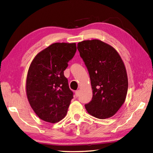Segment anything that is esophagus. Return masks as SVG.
<instances>
[{"label":"esophagus","instance_id":"esophagus-1","mask_svg":"<svg viewBox=\"0 0 153 153\" xmlns=\"http://www.w3.org/2000/svg\"><path fill=\"white\" fill-rule=\"evenodd\" d=\"M79 94H80V91L79 90H77V91H75V95H76V97H78V96L79 95Z\"/></svg>","mask_w":153,"mask_h":153}]
</instances>
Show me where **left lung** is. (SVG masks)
I'll return each instance as SVG.
<instances>
[{
	"instance_id": "obj_1",
	"label": "left lung",
	"mask_w": 153,
	"mask_h": 153,
	"mask_svg": "<svg viewBox=\"0 0 153 153\" xmlns=\"http://www.w3.org/2000/svg\"><path fill=\"white\" fill-rule=\"evenodd\" d=\"M77 49L88 69L93 90L86 110L104 119L114 115L125 101L128 80L124 64L114 48L99 40L78 43Z\"/></svg>"
}]
</instances>
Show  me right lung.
Wrapping results in <instances>:
<instances>
[{
	"label": "right lung",
	"instance_id": "right-lung-1",
	"mask_svg": "<svg viewBox=\"0 0 153 153\" xmlns=\"http://www.w3.org/2000/svg\"><path fill=\"white\" fill-rule=\"evenodd\" d=\"M76 50L75 43H55L39 52L30 65L26 92L30 106L43 120L56 123L67 114L74 94L64 71Z\"/></svg>",
	"mask_w": 153,
	"mask_h": 153
}]
</instances>
